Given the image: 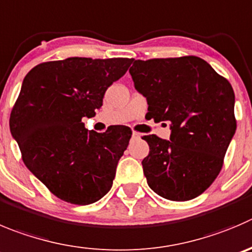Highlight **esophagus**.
<instances>
[{"mask_svg": "<svg viewBox=\"0 0 252 252\" xmlns=\"http://www.w3.org/2000/svg\"><path fill=\"white\" fill-rule=\"evenodd\" d=\"M141 137V133L136 132V131H133L132 132V138H140Z\"/></svg>", "mask_w": 252, "mask_h": 252, "instance_id": "34e87169", "label": "esophagus"}]
</instances>
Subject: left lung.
<instances>
[{
  "instance_id": "left-lung-1",
  "label": "left lung",
  "mask_w": 252,
  "mask_h": 252,
  "mask_svg": "<svg viewBox=\"0 0 252 252\" xmlns=\"http://www.w3.org/2000/svg\"><path fill=\"white\" fill-rule=\"evenodd\" d=\"M135 89L146 97V116L167 121L169 140L143 136L148 187L162 198L186 202L207 190L235 135L231 85L198 57L131 61Z\"/></svg>"
}]
</instances>
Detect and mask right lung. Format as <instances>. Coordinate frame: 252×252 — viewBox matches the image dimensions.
Returning <instances> with one entry per match:
<instances>
[{
    "label": "right lung",
    "instance_id": "obj_1",
    "mask_svg": "<svg viewBox=\"0 0 252 252\" xmlns=\"http://www.w3.org/2000/svg\"><path fill=\"white\" fill-rule=\"evenodd\" d=\"M130 64L73 57L38 64L23 79L9 130L27 168L62 200L88 205L111 189L132 132L126 126L88 131L83 119L95 116Z\"/></svg>",
    "mask_w": 252,
    "mask_h": 252
}]
</instances>
